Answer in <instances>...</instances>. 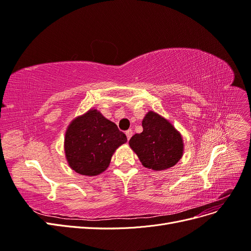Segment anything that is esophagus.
<instances>
[{"label":"esophagus","instance_id":"obj_1","mask_svg":"<svg viewBox=\"0 0 251 251\" xmlns=\"http://www.w3.org/2000/svg\"><path fill=\"white\" fill-rule=\"evenodd\" d=\"M126 135L127 140H130V138L132 137V135H133V131L131 130V128H130V130H127V131L126 132Z\"/></svg>","mask_w":251,"mask_h":251}]
</instances>
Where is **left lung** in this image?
Wrapping results in <instances>:
<instances>
[{"label": "left lung", "instance_id": "left-lung-1", "mask_svg": "<svg viewBox=\"0 0 251 251\" xmlns=\"http://www.w3.org/2000/svg\"><path fill=\"white\" fill-rule=\"evenodd\" d=\"M143 131L128 141L144 168L163 171L173 168L183 156L184 143L180 132L170 121L154 111L142 120Z\"/></svg>", "mask_w": 251, "mask_h": 251}]
</instances>
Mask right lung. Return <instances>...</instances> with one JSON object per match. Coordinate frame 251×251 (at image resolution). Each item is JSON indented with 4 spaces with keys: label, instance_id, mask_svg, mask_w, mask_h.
Masks as SVG:
<instances>
[{
    "label": "right lung",
    "instance_id": "right-lung-1",
    "mask_svg": "<svg viewBox=\"0 0 251 251\" xmlns=\"http://www.w3.org/2000/svg\"><path fill=\"white\" fill-rule=\"evenodd\" d=\"M125 133L96 109L74 118L68 126L64 149L70 168L83 176H97L109 168L112 156L126 142Z\"/></svg>",
    "mask_w": 251,
    "mask_h": 251
}]
</instances>
